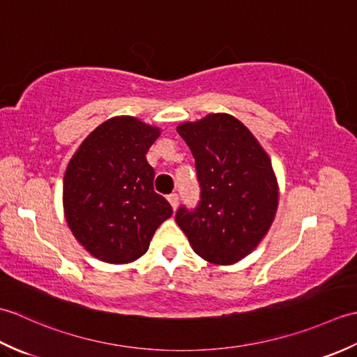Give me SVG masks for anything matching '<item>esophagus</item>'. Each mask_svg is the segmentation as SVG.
Segmentation results:
<instances>
[{
  "label": "esophagus",
  "mask_w": 357,
  "mask_h": 357,
  "mask_svg": "<svg viewBox=\"0 0 357 357\" xmlns=\"http://www.w3.org/2000/svg\"><path fill=\"white\" fill-rule=\"evenodd\" d=\"M167 199H169V202H170V206H172V208H173V210H176V208H178L179 196H178L176 193H172V195H169V196H167Z\"/></svg>",
  "instance_id": "esophagus-1"
}]
</instances>
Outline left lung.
<instances>
[{
    "mask_svg": "<svg viewBox=\"0 0 357 357\" xmlns=\"http://www.w3.org/2000/svg\"><path fill=\"white\" fill-rule=\"evenodd\" d=\"M196 164L201 201L179 207L178 225L202 259L231 265L259 245L279 201L271 161L253 133L229 113L178 126Z\"/></svg>",
    "mask_w": 357,
    "mask_h": 357,
    "instance_id": "left-lung-1",
    "label": "left lung"
}]
</instances>
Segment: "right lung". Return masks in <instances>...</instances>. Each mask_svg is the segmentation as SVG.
<instances>
[{
    "label": "right lung",
    "mask_w": 357,
    "mask_h": 357,
    "mask_svg": "<svg viewBox=\"0 0 357 357\" xmlns=\"http://www.w3.org/2000/svg\"><path fill=\"white\" fill-rule=\"evenodd\" d=\"M161 130L133 116L98 126L75 151L64 174L63 204L73 236L109 264H128L149 250L173 213L153 190L146 153Z\"/></svg>",
    "instance_id": "add662e5"
}]
</instances>
